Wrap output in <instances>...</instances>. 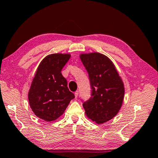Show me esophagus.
<instances>
[{
	"mask_svg": "<svg viewBox=\"0 0 158 158\" xmlns=\"http://www.w3.org/2000/svg\"><path fill=\"white\" fill-rule=\"evenodd\" d=\"M74 94H75V97H76V98H77V96H78V94H79L78 91H76V92L74 93Z\"/></svg>",
	"mask_w": 158,
	"mask_h": 158,
	"instance_id": "esophagus-1",
	"label": "esophagus"
}]
</instances>
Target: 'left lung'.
<instances>
[{
  "instance_id": "obj_1",
  "label": "left lung",
  "mask_w": 158,
  "mask_h": 158,
  "mask_svg": "<svg viewBox=\"0 0 158 158\" xmlns=\"http://www.w3.org/2000/svg\"><path fill=\"white\" fill-rule=\"evenodd\" d=\"M89 74L92 96L83 102L87 117L96 123H106L117 115L122 106L124 86L114 64L99 52L80 55Z\"/></svg>"
}]
</instances>
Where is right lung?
<instances>
[{"label": "right lung", "mask_w": 158, "mask_h": 158, "mask_svg": "<svg viewBox=\"0 0 158 158\" xmlns=\"http://www.w3.org/2000/svg\"><path fill=\"white\" fill-rule=\"evenodd\" d=\"M70 57L62 53L48 55L40 64L33 78L28 92L30 106L37 117L46 121L59 118L75 98L61 73Z\"/></svg>", "instance_id": "1"}]
</instances>
